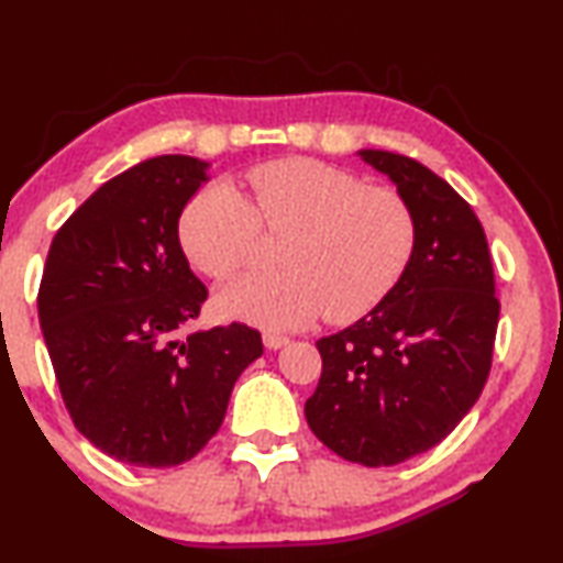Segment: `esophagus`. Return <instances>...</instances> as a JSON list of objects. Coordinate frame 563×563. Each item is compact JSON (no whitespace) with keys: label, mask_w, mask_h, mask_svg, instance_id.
Segmentation results:
<instances>
[{"label":"esophagus","mask_w":563,"mask_h":563,"mask_svg":"<svg viewBox=\"0 0 563 563\" xmlns=\"http://www.w3.org/2000/svg\"><path fill=\"white\" fill-rule=\"evenodd\" d=\"M264 345L268 351H279L284 345H289V338L279 333H264Z\"/></svg>","instance_id":"1"}]
</instances>
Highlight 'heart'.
I'll use <instances>...</instances> for the list:
<instances>
[{
	"mask_svg": "<svg viewBox=\"0 0 563 563\" xmlns=\"http://www.w3.org/2000/svg\"><path fill=\"white\" fill-rule=\"evenodd\" d=\"M249 184L256 210L233 184L214 181L191 197L179 222L187 258L214 279L251 264L258 219L291 228L284 272L245 274L218 289L225 318L268 330L302 328L322 312L351 322L395 289L415 245V220L399 191L314 158L256 166Z\"/></svg>",
	"mask_w": 563,
	"mask_h": 563,
	"instance_id": "b5f03b06",
	"label": "heart"
}]
</instances>
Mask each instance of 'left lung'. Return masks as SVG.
I'll return each mask as SVG.
<instances>
[{
    "instance_id": "obj_1",
    "label": "left lung",
    "mask_w": 563,
    "mask_h": 563,
    "mask_svg": "<svg viewBox=\"0 0 563 563\" xmlns=\"http://www.w3.org/2000/svg\"><path fill=\"white\" fill-rule=\"evenodd\" d=\"M358 156L410 207L412 256L372 312L320 338L322 376L305 418L341 459L395 466L441 443L479 399L499 302L487 235L451 184L399 153Z\"/></svg>"
}]
</instances>
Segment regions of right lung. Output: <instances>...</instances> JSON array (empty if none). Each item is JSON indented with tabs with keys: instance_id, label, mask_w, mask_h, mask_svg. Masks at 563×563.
<instances>
[{
	"instance_id": "right-lung-1",
	"label": "right lung",
	"mask_w": 563,
	"mask_h": 563,
	"mask_svg": "<svg viewBox=\"0 0 563 563\" xmlns=\"http://www.w3.org/2000/svg\"><path fill=\"white\" fill-rule=\"evenodd\" d=\"M210 161L156 156L102 184L53 238L37 314L74 426L107 456L166 468L218 433L261 353L241 322L181 338L207 299L179 218Z\"/></svg>"
}]
</instances>
